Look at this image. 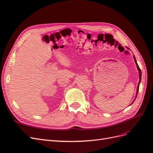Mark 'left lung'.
<instances>
[{
	"instance_id": "1",
	"label": "left lung",
	"mask_w": 153,
	"mask_h": 153,
	"mask_svg": "<svg viewBox=\"0 0 153 153\" xmlns=\"http://www.w3.org/2000/svg\"><path fill=\"white\" fill-rule=\"evenodd\" d=\"M133 59H134V60H135V63H136V64H137V68H138V72H139V78H140V80H139V82H138V86H137V93H136V98H137V94H138V89H139V85H140V80H141V76H142V73H141V70H140V68H139V66H138V64H137V61H136V59H135V57L133 55ZM136 98H135V99H136ZM134 100V101H135ZM134 101H133V103L134 102ZM131 103V104H132Z\"/></svg>"
}]
</instances>
